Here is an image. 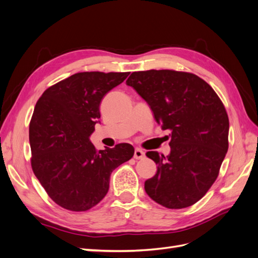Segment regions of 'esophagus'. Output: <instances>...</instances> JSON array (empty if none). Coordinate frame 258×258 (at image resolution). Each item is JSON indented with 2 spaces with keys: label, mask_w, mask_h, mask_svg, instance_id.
<instances>
[{
  "label": "esophagus",
  "mask_w": 258,
  "mask_h": 258,
  "mask_svg": "<svg viewBox=\"0 0 258 258\" xmlns=\"http://www.w3.org/2000/svg\"><path fill=\"white\" fill-rule=\"evenodd\" d=\"M144 156H145L144 151H142L141 148H136V150H135V155H134V157L136 159H141V158L144 157Z\"/></svg>",
  "instance_id": "esophagus-1"
}]
</instances>
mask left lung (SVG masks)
Segmentation results:
<instances>
[{
    "instance_id": "8db88e82",
    "label": "left lung",
    "mask_w": 258,
    "mask_h": 258,
    "mask_svg": "<svg viewBox=\"0 0 258 258\" xmlns=\"http://www.w3.org/2000/svg\"><path fill=\"white\" fill-rule=\"evenodd\" d=\"M126 84L150 105L162 130H170L171 152H147L157 172L146 194L168 209H183L205 196L228 151L229 120L221 99L197 75L172 70L131 73Z\"/></svg>"
}]
</instances>
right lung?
<instances>
[{
  "label": "right lung",
  "instance_id": "right-lung-1",
  "mask_svg": "<svg viewBox=\"0 0 258 258\" xmlns=\"http://www.w3.org/2000/svg\"><path fill=\"white\" fill-rule=\"evenodd\" d=\"M129 72H82L46 89L29 128L31 166L48 196L75 212L98 205L108 191L110 176L128 161V143L97 151L90 141L100 120V103Z\"/></svg>",
  "mask_w": 258,
  "mask_h": 258
}]
</instances>
